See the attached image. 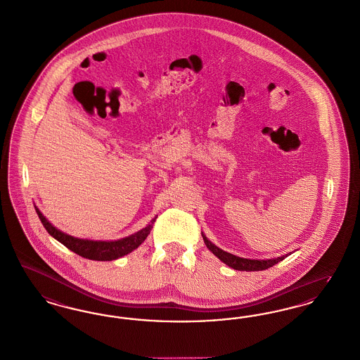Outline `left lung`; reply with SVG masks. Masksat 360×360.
<instances>
[{
	"label": "left lung",
	"mask_w": 360,
	"mask_h": 360,
	"mask_svg": "<svg viewBox=\"0 0 360 360\" xmlns=\"http://www.w3.org/2000/svg\"><path fill=\"white\" fill-rule=\"evenodd\" d=\"M204 239V243L205 246L208 248V250L212 251V254H215L218 258H219L221 262H224L226 265L233 267L235 270H240V271H258V270H266L271 266L281 262L282 259H285V257H288L289 254L286 255H282V257H277V258H273V259H248V258H240V257H236L234 254H230L227 251L221 250L218 246H215L214 243H211L205 235L202 234Z\"/></svg>",
	"instance_id": "obj_1"
}]
</instances>
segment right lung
Listing matches in <instances>:
<instances>
[{
  "label": "right lung",
  "instance_id": "add662e5",
  "mask_svg": "<svg viewBox=\"0 0 360 360\" xmlns=\"http://www.w3.org/2000/svg\"><path fill=\"white\" fill-rule=\"evenodd\" d=\"M36 212L39 218L41 220L43 226L46 227L48 234L52 235L56 240H59L62 245H64L67 249H70L74 252H77L80 257L93 259V261H112L117 258H121L126 254L136 250L141 243L146 239V236L150 234V230L153 229V223L156 221V218L152 219L150 224H148L145 229L137 231L136 234L129 235L122 239L118 240H90V239H80L71 235L65 234L56 227H53L46 217L40 212L37 207Z\"/></svg>",
  "mask_w": 360,
  "mask_h": 360
}]
</instances>
